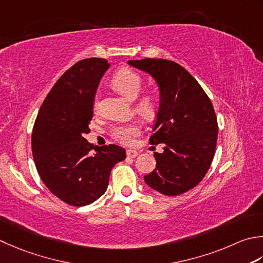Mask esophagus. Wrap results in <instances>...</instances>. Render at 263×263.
<instances>
[{"label":"esophagus","instance_id":"obj_1","mask_svg":"<svg viewBox=\"0 0 263 263\" xmlns=\"http://www.w3.org/2000/svg\"><path fill=\"white\" fill-rule=\"evenodd\" d=\"M126 156L128 158H136L138 156V152L132 151V149H127V151H126Z\"/></svg>","mask_w":263,"mask_h":263}]
</instances>
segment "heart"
Returning a JSON list of instances; mask_svg holds the SVG:
<instances>
[{"instance_id": "heart-1", "label": "heart", "mask_w": 263, "mask_h": 263, "mask_svg": "<svg viewBox=\"0 0 263 263\" xmlns=\"http://www.w3.org/2000/svg\"><path fill=\"white\" fill-rule=\"evenodd\" d=\"M111 84L117 91L124 95L127 99L135 100L140 93L142 86V79L137 71L130 68H121L118 69L111 79ZM98 101H95V107H97ZM155 99L152 96L142 97L137 104V110L143 116H152L155 111ZM140 132L139 127L135 123L130 124H120L112 127L111 135L116 140L122 143H130L133 137H136Z\"/></svg>"}]
</instances>
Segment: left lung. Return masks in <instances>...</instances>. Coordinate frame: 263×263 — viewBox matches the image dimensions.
I'll list each match as a JSON object with an SVG mask.
<instances>
[{"instance_id":"left-lung-1","label":"left lung","mask_w":263,"mask_h":263,"mask_svg":"<svg viewBox=\"0 0 263 263\" xmlns=\"http://www.w3.org/2000/svg\"><path fill=\"white\" fill-rule=\"evenodd\" d=\"M127 64L151 75L159 91V106L152 145L156 168L145 182L166 196H178L196 187L213 161L218 122L210 98L182 66L166 59L128 60Z\"/></svg>"}]
</instances>
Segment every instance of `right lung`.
<instances>
[{"label": "right lung", "mask_w": 263, "mask_h": 263, "mask_svg": "<svg viewBox=\"0 0 263 263\" xmlns=\"http://www.w3.org/2000/svg\"><path fill=\"white\" fill-rule=\"evenodd\" d=\"M106 59L81 60L57 81L36 117L32 152L40 178L63 202L85 206L106 193L111 168L125 159L116 145L96 147L90 132L95 98L109 68Z\"/></svg>", "instance_id": "obj_1"}]
</instances>
